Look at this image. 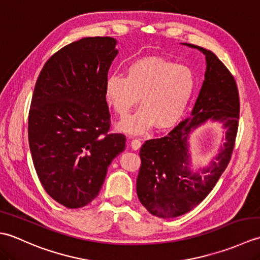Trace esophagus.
Segmentation results:
<instances>
[{"mask_svg": "<svg viewBox=\"0 0 260 260\" xmlns=\"http://www.w3.org/2000/svg\"><path fill=\"white\" fill-rule=\"evenodd\" d=\"M131 146L133 150H139L142 146V142L139 139H131Z\"/></svg>", "mask_w": 260, "mask_h": 260, "instance_id": "34e87169", "label": "esophagus"}]
</instances>
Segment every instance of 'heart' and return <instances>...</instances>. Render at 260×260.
I'll list each match as a JSON object with an SVG mask.
<instances>
[{"mask_svg":"<svg viewBox=\"0 0 260 260\" xmlns=\"http://www.w3.org/2000/svg\"><path fill=\"white\" fill-rule=\"evenodd\" d=\"M194 87L196 77L189 67L159 57H145L132 62L125 77L108 76L104 96L108 107L120 118L140 98L141 107L121 121L119 128L129 134H143L153 125L158 129L173 126L183 115Z\"/></svg>","mask_w":260,"mask_h":260,"instance_id":"b5f03b06","label":"heart"}]
</instances>
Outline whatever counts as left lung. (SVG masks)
<instances>
[{"label":"left lung","mask_w":260,"mask_h":260,"mask_svg":"<svg viewBox=\"0 0 260 260\" xmlns=\"http://www.w3.org/2000/svg\"><path fill=\"white\" fill-rule=\"evenodd\" d=\"M206 56V74L191 116L170 133L146 141L141 147V169L136 192L148 212L158 218H175L197 207L214 187L233 153L239 119V95L230 71L215 54L191 43ZM208 121L224 128L225 143L214 160L193 169L189 135Z\"/></svg>","instance_id":"1"}]
</instances>
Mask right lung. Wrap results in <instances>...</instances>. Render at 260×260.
I'll return each mask as SVG.
<instances>
[{"instance_id":"1","label":"right lung","mask_w":260,"mask_h":260,"mask_svg":"<svg viewBox=\"0 0 260 260\" xmlns=\"http://www.w3.org/2000/svg\"><path fill=\"white\" fill-rule=\"evenodd\" d=\"M117 40L88 37L60 49L43 66L29 113V145L42 186L66 208L95 199L108 167L125 150L109 134L104 87Z\"/></svg>"}]
</instances>
